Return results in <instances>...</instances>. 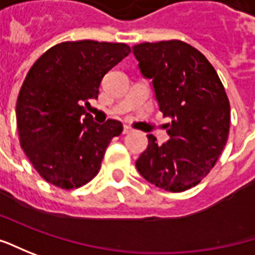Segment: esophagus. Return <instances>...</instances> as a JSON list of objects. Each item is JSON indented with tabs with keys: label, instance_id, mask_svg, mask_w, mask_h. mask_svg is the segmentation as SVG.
Segmentation results:
<instances>
[{
	"label": "esophagus",
	"instance_id": "1",
	"mask_svg": "<svg viewBox=\"0 0 255 255\" xmlns=\"http://www.w3.org/2000/svg\"><path fill=\"white\" fill-rule=\"evenodd\" d=\"M129 132H132V128L128 127V126H124V128H123V134H129Z\"/></svg>",
	"mask_w": 255,
	"mask_h": 255
}]
</instances>
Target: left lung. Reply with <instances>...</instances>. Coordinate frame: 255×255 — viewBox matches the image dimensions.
<instances>
[{"instance_id": "left-lung-1", "label": "left lung", "mask_w": 255, "mask_h": 255, "mask_svg": "<svg viewBox=\"0 0 255 255\" xmlns=\"http://www.w3.org/2000/svg\"><path fill=\"white\" fill-rule=\"evenodd\" d=\"M141 73L152 80L169 141L152 134L135 166L149 183L169 192L196 186L215 166L227 142L230 103L215 67L182 40L139 43L132 48Z\"/></svg>"}]
</instances>
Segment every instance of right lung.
<instances>
[{"instance_id": "1", "label": "right lung", "mask_w": 255, "mask_h": 255, "mask_svg": "<svg viewBox=\"0 0 255 255\" xmlns=\"http://www.w3.org/2000/svg\"><path fill=\"white\" fill-rule=\"evenodd\" d=\"M126 43L62 42L33 63L16 100V127L23 152L43 179L77 189L99 173L103 156L123 124H97L86 111L104 75L129 55Z\"/></svg>"}]
</instances>
